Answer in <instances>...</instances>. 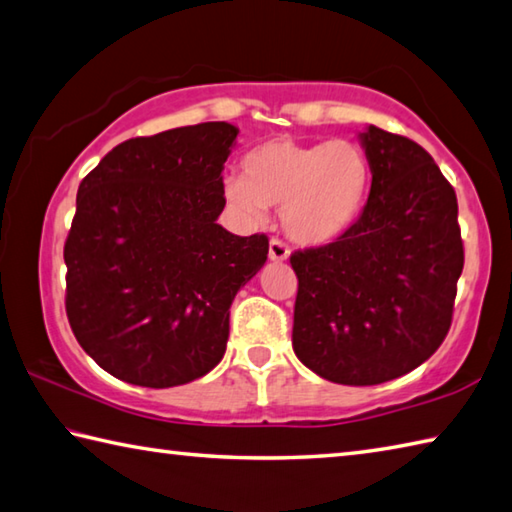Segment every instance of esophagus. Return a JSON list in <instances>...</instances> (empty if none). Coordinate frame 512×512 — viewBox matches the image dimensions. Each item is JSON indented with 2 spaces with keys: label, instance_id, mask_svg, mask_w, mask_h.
<instances>
[{
  "label": "esophagus",
  "instance_id": "obj_1",
  "mask_svg": "<svg viewBox=\"0 0 512 512\" xmlns=\"http://www.w3.org/2000/svg\"><path fill=\"white\" fill-rule=\"evenodd\" d=\"M288 255H291V250L280 239H271L268 241V257H271V262H286Z\"/></svg>",
  "mask_w": 512,
  "mask_h": 512
}]
</instances>
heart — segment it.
<instances>
[{
    "label": "heart",
    "mask_w": 512,
    "mask_h": 512,
    "mask_svg": "<svg viewBox=\"0 0 512 512\" xmlns=\"http://www.w3.org/2000/svg\"><path fill=\"white\" fill-rule=\"evenodd\" d=\"M371 176L367 152L353 141L273 138L246 156L244 174L226 176L224 197L248 221L282 208L288 237L304 246H327L358 224Z\"/></svg>",
    "instance_id": "1"
}]
</instances>
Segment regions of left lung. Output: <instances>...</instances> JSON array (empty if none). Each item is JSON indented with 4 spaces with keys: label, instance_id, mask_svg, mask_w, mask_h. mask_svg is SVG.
<instances>
[{
    "label": "left lung",
    "instance_id": "obj_1",
    "mask_svg": "<svg viewBox=\"0 0 512 512\" xmlns=\"http://www.w3.org/2000/svg\"><path fill=\"white\" fill-rule=\"evenodd\" d=\"M371 190L358 224L297 250L293 351L340 385H380L432 356L448 336L463 241L457 194L410 138L360 132Z\"/></svg>",
    "mask_w": 512,
    "mask_h": 512
}]
</instances>
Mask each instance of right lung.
Returning <instances> with one entry per match:
<instances>
[{
    "label": "right lung",
    "mask_w": 512,
    "mask_h": 512,
    "mask_svg": "<svg viewBox=\"0 0 512 512\" xmlns=\"http://www.w3.org/2000/svg\"><path fill=\"white\" fill-rule=\"evenodd\" d=\"M239 129L201 123L116 145L85 179L64 244L73 336L118 380L176 387L226 353L230 304L268 237L217 224Z\"/></svg>",
    "instance_id": "1"
}]
</instances>
